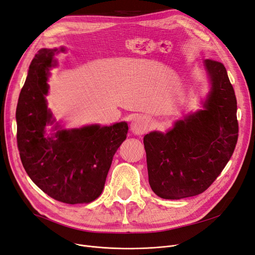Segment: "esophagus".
Instances as JSON below:
<instances>
[{
    "instance_id": "1",
    "label": "esophagus",
    "mask_w": 255,
    "mask_h": 255,
    "mask_svg": "<svg viewBox=\"0 0 255 255\" xmlns=\"http://www.w3.org/2000/svg\"><path fill=\"white\" fill-rule=\"evenodd\" d=\"M149 127V120L146 117H137L131 123V131L135 135H141L147 132Z\"/></svg>"
}]
</instances>
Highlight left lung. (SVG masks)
<instances>
[{
    "mask_svg": "<svg viewBox=\"0 0 255 255\" xmlns=\"http://www.w3.org/2000/svg\"><path fill=\"white\" fill-rule=\"evenodd\" d=\"M209 92L202 108L174 123L165 133L143 137L149 183L162 199L197 196L207 190L235 151L237 98L223 63L205 59Z\"/></svg>",
    "mask_w": 255,
    "mask_h": 255,
    "instance_id": "8db88e82",
    "label": "left lung"
}]
</instances>
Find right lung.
Listing matches in <instances>:
<instances>
[{
    "instance_id": "add662e5",
    "label": "right lung",
    "mask_w": 255,
    "mask_h": 255,
    "mask_svg": "<svg viewBox=\"0 0 255 255\" xmlns=\"http://www.w3.org/2000/svg\"><path fill=\"white\" fill-rule=\"evenodd\" d=\"M65 49H41L29 66L17 107V147L25 171L39 189L55 200L91 203L101 195L114 155L127 137L128 125H90L62 129L53 133L46 126L55 119L48 108L49 71L56 65L54 56Z\"/></svg>"
}]
</instances>
